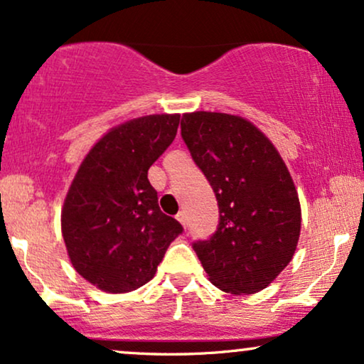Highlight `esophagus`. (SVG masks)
I'll return each instance as SVG.
<instances>
[{
  "label": "esophagus",
  "instance_id": "esophagus-1",
  "mask_svg": "<svg viewBox=\"0 0 364 364\" xmlns=\"http://www.w3.org/2000/svg\"><path fill=\"white\" fill-rule=\"evenodd\" d=\"M176 220L181 223L183 226H186V213L185 211H179L178 215H176Z\"/></svg>",
  "mask_w": 364,
  "mask_h": 364
}]
</instances>
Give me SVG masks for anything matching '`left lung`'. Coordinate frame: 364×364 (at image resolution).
<instances>
[{
	"label": "left lung",
	"instance_id": "1",
	"mask_svg": "<svg viewBox=\"0 0 364 364\" xmlns=\"http://www.w3.org/2000/svg\"><path fill=\"white\" fill-rule=\"evenodd\" d=\"M181 136L220 208L211 240L193 245L221 291L255 294L269 287L296 251L301 205L283 158L246 118L185 113Z\"/></svg>",
	"mask_w": 364,
	"mask_h": 364
}]
</instances>
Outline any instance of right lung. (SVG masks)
Wrapping results in <instances>:
<instances>
[{
  "label": "right lung",
  "instance_id": "add662e5",
  "mask_svg": "<svg viewBox=\"0 0 364 364\" xmlns=\"http://www.w3.org/2000/svg\"><path fill=\"white\" fill-rule=\"evenodd\" d=\"M179 114H148L105 133L73 178L61 232L77 273L105 293H129L156 274L183 228L161 213L148 169L176 136Z\"/></svg>",
  "mask_w": 364,
  "mask_h": 364
}]
</instances>
